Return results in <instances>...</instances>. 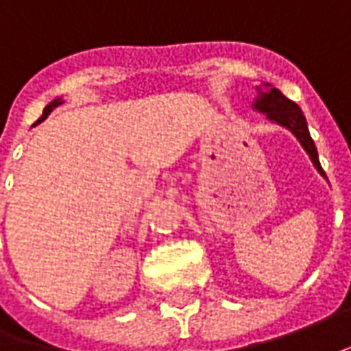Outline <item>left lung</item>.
Wrapping results in <instances>:
<instances>
[{
    "mask_svg": "<svg viewBox=\"0 0 351 351\" xmlns=\"http://www.w3.org/2000/svg\"><path fill=\"white\" fill-rule=\"evenodd\" d=\"M256 90L257 97L252 107L256 111H259V113H263L271 123H276V125L288 128L298 138V142L302 144V147L307 152V156H309L311 163L319 171V175L326 178L325 171H323V167L319 163L315 142L311 140V134H309L306 117L302 113V109L298 107V104H294L292 99H288L280 90H276V88L267 84V82L256 86Z\"/></svg>",
    "mask_w": 351,
    "mask_h": 351,
    "instance_id": "obj_1",
    "label": "left lung"
}]
</instances>
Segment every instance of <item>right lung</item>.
I'll return each mask as SVG.
<instances>
[{"label": "right lung", "instance_id": "add662e5", "mask_svg": "<svg viewBox=\"0 0 351 351\" xmlns=\"http://www.w3.org/2000/svg\"><path fill=\"white\" fill-rule=\"evenodd\" d=\"M61 104H65V101H63V99H61V97H56V99H53V101H49V104H47V106L44 107V113H42V117H40V119H38V121H36L34 126H36V125H40V123H42V121H45V119H47V115H49V113H51V111H53V109H56V107L61 106Z\"/></svg>", "mask_w": 351, "mask_h": 351}]
</instances>
